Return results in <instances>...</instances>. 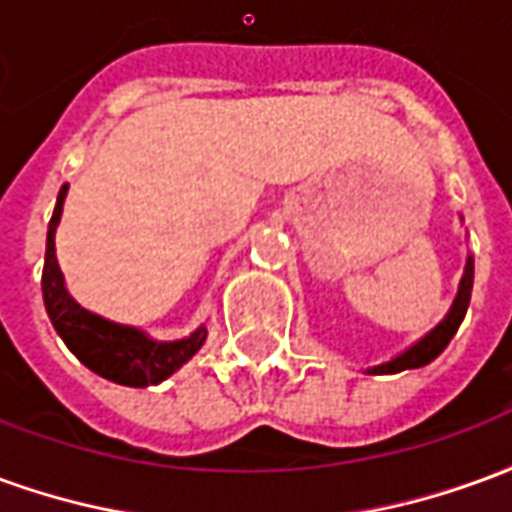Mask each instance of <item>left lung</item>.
I'll use <instances>...</instances> for the list:
<instances>
[{"mask_svg": "<svg viewBox=\"0 0 512 512\" xmlns=\"http://www.w3.org/2000/svg\"><path fill=\"white\" fill-rule=\"evenodd\" d=\"M472 282L474 260L469 257V260H466V271H463L461 288H458V296H455V304H452L450 315H447L425 340H419L414 348H408L406 354H400L397 359H392V362H386V365L373 367L370 373L384 376V373H400V370H411V367H422L428 365V362H433V359L447 348V343L452 340V334L458 332V326H461L463 315H466V307H469V299H472Z\"/></svg>", "mask_w": 512, "mask_h": 512, "instance_id": "1", "label": "left lung"}]
</instances>
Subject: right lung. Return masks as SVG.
Wrapping results in <instances>:
<instances>
[{
  "label": "right lung",
  "instance_id": "1",
  "mask_svg": "<svg viewBox=\"0 0 512 512\" xmlns=\"http://www.w3.org/2000/svg\"><path fill=\"white\" fill-rule=\"evenodd\" d=\"M65 194H68V186L60 189L57 208H54V216L49 222L46 263H43V279H40L46 312H49L54 329L76 354V359L84 362L98 376L123 386H147L164 381L200 351V345L205 343V334H208L205 326H200L186 340L156 343L131 326H117V323L98 318L93 312L82 310L68 296L65 282H62V271L57 266V255H54V233L60 224Z\"/></svg>",
  "mask_w": 512,
  "mask_h": 512
}]
</instances>
